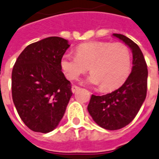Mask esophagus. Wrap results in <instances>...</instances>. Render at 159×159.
Returning a JSON list of instances; mask_svg holds the SVG:
<instances>
[{"label": "esophagus", "instance_id": "34e87169", "mask_svg": "<svg viewBox=\"0 0 159 159\" xmlns=\"http://www.w3.org/2000/svg\"><path fill=\"white\" fill-rule=\"evenodd\" d=\"M78 89H79V86H75V85H73V86H72V91H73V93H75Z\"/></svg>", "mask_w": 159, "mask_h": 159}]
</instances>
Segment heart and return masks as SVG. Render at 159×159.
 <instances>
[{"mask_svg": "<svg viewBox=\"0 0 159 159\" xmlns=\"http://www.w3.org/2000/svg\"><path fill=\"white\" fill-rule=\"evenodd\" d=\"M61 68L68 79H77L90 68L87 82L109 91L120 86L131 69V53L121 42H95L80 45L77 55L66 54L61 59Z\"/></svg>", "mask_w": 159, "mask_h": 159, "instance_id": "obj_1", "label": "heart"}]
</instances>
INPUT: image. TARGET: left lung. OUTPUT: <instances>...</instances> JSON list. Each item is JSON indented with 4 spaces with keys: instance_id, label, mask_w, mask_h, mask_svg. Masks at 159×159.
I'll list each match as a JSON object with an SVG mask.
<instances>
[{
    "instance_id": "left-lung-1",
    "label": "left lung",
    "mask_w": 159,
    "mask_h": 159,
    "mask_svg": "<svg viewBox=\"0 0 159 159\" xmlns=\"http://www.w3.org/2000/svg\"><path fill=\"white\" fill-rule=\"evenodd\" d=\"M131 50L132 69L121 87L107 95H91L87 109L93 120L106 130L114 131L128 125L135 118L147 93L148 69L140 47L122 34L113 33Z\"/></svg>"
}]
</instances>
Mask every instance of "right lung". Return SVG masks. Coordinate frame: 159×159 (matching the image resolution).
<instances>
[{
  "instance_id": "1",
  "label": "right lung",
  "mask_w": 159,
  "mask_h": 159,
  "mask_svg": "<svg viewBox=\"0 0 159 159\" xmlns=\"http://www.w3.org/2000/svg\"><path fill=\"white\" fill-rule=\"evenodd\" d=\"M69 46L62 37H47L28 45L14 65L13 101L32 131H53L65 113L73 92L62 72L61 59Z\"/></svg>"
}]
</instances>
